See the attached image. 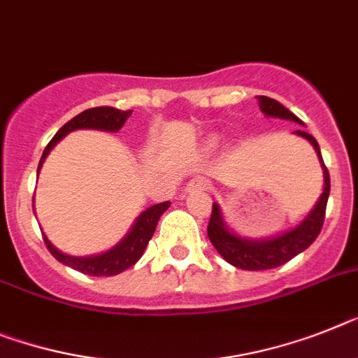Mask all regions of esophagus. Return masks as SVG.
<instances>
[{
	"mask_svg": "<svg viewBox=\"0 0 358 358\" xmlns=\"http://www.w3.org/2000/svg\"><path fill=\"white\" fill-rule=\"evenodd\" d=\"M206 189H209V180L202 178V176H196V178L189 180L185 191L187 193H196V191H206Z\"/></svg>",
	"mask_w": 358,
	"mask_h": 358,
	"instance_id": "obj_1",
	"label": "esophagus"
}]
</instances>
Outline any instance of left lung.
<instances>
[{
	"label": "left lung",
	"mask_w": 358,
	"mask_h": 358,
	"mask_svg": "<svg viewBox=\"0 0 358 358\" xmlns=\"http://www.w3.org/2000/svg\"><path fill=\"white\" fill-rule=\"evenodd\" d=\"M260 110L269 118H280L289 120V122L302 123L295 114L286 109L280 101L267 98V96H257ZM304 125V123H302ZM296 136H302L313 145L317 152L320 165H322L324 173V189L322 194L318 196L317 203L313 209L308 213L304 220L299 225L284 231L276 236H266V238H245V236L236 235L235 231L227 227L222 215V209L218 203H213V215L207 227V235L211 244L215 245L216 251L231 264V266L245 269V271H262V269H273L282 264L289 262L291 258L302 253L304 249L313 244L315 238L318 236L324 224V215H326L327 198H329V173H327L326 165H324L322 155H320V147L317 140L306 131H295Z\"/></svg>",
	"instance_id": "1"
}]
</instances>
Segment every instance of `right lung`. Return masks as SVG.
<instances>
[{
	"instance_id": "1",
	"label": "right lung",
	"mask_w": 358,
	"mask_h": 358,
	"mask_svg": "<svg viewBox=\"0 0 358 358\" xmlns=\"http://www.w3.org/2000/svg\"><path fill=\"white\" fill-rule=\"evenodd\" d=\"M133 114V110H120L114 107H94V109H87L80 113L78 116L67 122L59 129L58 133L54 134V138L49 142V145L45 147L43 155H41L40 165H38V174H40L41 165H43L45 158L49 156L54 145L67 136L72 131L78 129H94V131H105V133H118L123 127V123L127 122V118ZM171 202L156 203V206L147 207L145 211H142L136 216L134 224L131 225V229L127 231V235L120 240L118 244L113 245L110 249L98 255H89V257H72V255L63 253L56 245H52L47 236L43 235L45 245L50 251L58 262L65 264V266L72 267L80 273H85L89 276H113L118 273L125 271L131 266L140 260V257L145 251L149 240L152 238L156 229V224L160 220V216L169 209ZM32 209H34V198H32Z\"/></svg>"
}]
</instances>
